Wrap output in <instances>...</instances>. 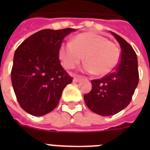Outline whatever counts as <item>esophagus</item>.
<instances>
[{
  "label": "esophagus",
  "instance_id": "esophagus-1",
  "mask_svg": "<svg viewBox=\"0 0 150 150\" xmlns=\"http://www.w3.org/2000/svg\"><path fill=\"white\" fill-rule=\"evenodd\" d=\"M82 79V76H75L74 79H73V81H74L75 82H80Z\"/></svg>",
  "mask_w": 150,
  "mask_h": 150
}]
</instances>
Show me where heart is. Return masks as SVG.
Segmentation results:
<instances>
[{
  "mask_svg": "<svg viewBox=\"0 0 150 150\" xmlns=\"http://www.w3.org/2000/svg\"><path fill=\"white\" fill-rule=\"evenodd\" d=\"M59 59L66 69H74L81 61L87 63V72L106 75L115 68L120 58V49L116 43L94 33L78 34L71 43H64L58 51Z\"/></svg>",
  "mask_w": 150,
  "mask_h": 150,
  "instance_id": "heart-1",
  "label": "heart"
}]
</instances>
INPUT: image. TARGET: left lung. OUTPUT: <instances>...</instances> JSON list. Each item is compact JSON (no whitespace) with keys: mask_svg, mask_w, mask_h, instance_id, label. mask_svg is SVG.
I'll use <instances>...</instances> for the list:
<instances>
[{"mask_svg":"<svg viewBox=\"0 0 150 150\" xmlns=\"http://www.w3.org/2000/svg\"><path fill=\"white\" fill-rule=\"evenodd\" d=\"M121 46L120 62L112 72L91 81L92 90L84 96L89 110L101 116H111L129 103L139 83L138 60L132 46L110 32Z\"/></svg>","mask_w":150,"mask_h":150,"instance_id":"1","label":"left lung"}]
</instances>
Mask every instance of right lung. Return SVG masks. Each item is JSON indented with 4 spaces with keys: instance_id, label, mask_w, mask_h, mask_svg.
I'll list each match as a JSON object with an SVG mask.
<instances>
[{
    "instance_id": "obj_1",
    "label": "right lung",
    "mask_w": 150,
    "mask_h": 150,
    "mask_svg": "<svg viewBox=\"0 0 150 150\" xmlns=\"http://www.w3.org/2000/svg\"><path fill=\"white\" fill-rule=\"evenodd\" d=\"M75 29H43L16 49L11 72L20 107L33 116H43L57 106L64 87L72 82L58 57L66 36Z\"/></svg>"
}]
</instances>
